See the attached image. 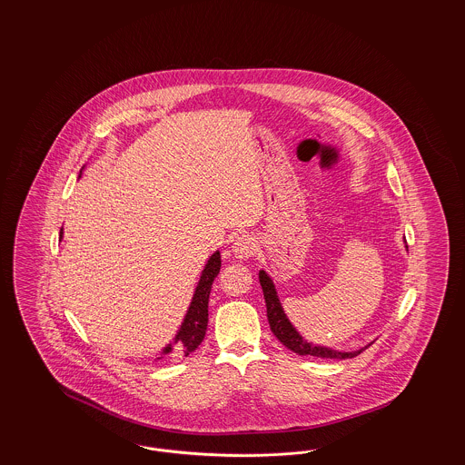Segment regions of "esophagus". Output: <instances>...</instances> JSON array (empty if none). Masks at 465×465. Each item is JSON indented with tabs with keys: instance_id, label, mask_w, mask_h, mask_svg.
<instances>
[{
	"instance_id": "1",
	"label": "esophagus",
	"mask_w": 465,
	"mask_h": 465,
	"mask_svg": "<svg viewBox=\"0 0 465 465\" xmlns=\"http://www.w3.org/2000/svg\"><path fill=\"white\" fill-rule=\"evenodd\" d=\"M256 247H258L256 245V239L252 235H249V233H242V235H239L235 239V242L232 245V252H233V256L237 260H247V258H251L254 254Z\"/></svg>"
}]
</instances>
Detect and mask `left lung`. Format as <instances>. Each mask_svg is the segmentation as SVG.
Masks as SVG:
<instances>
[{"label": "left lung", "mask_w": 465, "mask_h": 465, "mask_svg": "<svg viewBox=\"0 0 465 465\" xmlns=\"http://www.w3.org/2000/svg\"><path fill=\"white\" fill-rule=\"evenodd\" d=\"M260 284L263 289V296H265L266 317L270 322V330L277 336V340L286 345L289 351H292L298 355H313V357H321V359H349L361 354L362 351H366L370 345L354 351V352H340L330 347H322V345H313L312 341H307L300 332L296 331V328L291 324V321L286 315V312L281 305V300L277 296L275 284L272 281V277L266 273L265 270H260Z\"/></svg>", "instance_id": "1"}]
</instances>
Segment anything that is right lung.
Masks as SVG:
<instances>
[{"label":"right lung","instance_id":"add662e5","mask_svg":"<svg viewBox=\"0 0 465 465\" xmlns=\"http://www.w3.org/2000/svg\"><path fill=\"white\" fill-rule=\"evenodd\" d=\"M63 235V230H61ZM222 268V256L220 251H216L203 266L200 275L199 284L193 292L192 303L188 312L181 322V328L177 330L176 338L173 343L163 347V351L156 357L158 361L174 359V357H186L199 349L205 331H207V321H209V294L214 279L218 277Z\"/></svg>","mask_w":465,"mask_h":465}]
</instances>
